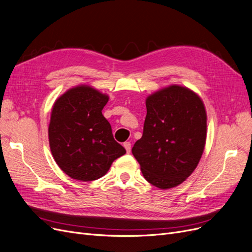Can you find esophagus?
Masks as SVG:
<instances>
[{"label": "esophagus", "mask_w": 252, "mask_h": 252, "mask_svg": "<svg viewBox=\"0 0 252 252\" xmlns=\"http://www.w3.org/2000/svg\"><path fill=\"white\" fill-rule=\"evenodd\" d=\"M123 146L125 147L127 154H129V152H130V150H131V144H130V142H125L123 144Z\"/></svg>", "instance_id": "obj_1"}]
</instances>
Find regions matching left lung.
I'll return each instance as SVG.
<instances>
[{
    "label": "left lung",
    "instance_id": "1",
    "mask_svg": "<svg viewBox=\"0 0 252 252\" xmlns=\"http://www.w3.org/2000/svg\"><path fill=\"white\" fill-rule=\"evenodd\" d=\"M143 135L132 155L147 182L161 189L182 184L203 155L207 114L202 98L192 90L171 85L146 98Z\"/></svg>",
    "mask_w": 252,
    "mask_h": 252
}]
</instances>
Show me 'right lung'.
<instances>
[{"label":"right lung","mask_w":252,"mask_h":252,"mask_svg":"<svg viewBox=\"0 0 252 252\" xmlns=\"http://www.w3.org/2000/svg\"><path fill=\"white\" fill-rule=\"evenodd\" d=\"M108 100L107 94L91 86L79 85L53 104L49 146L56 163L68 177L82 182L97 180L114 159L126 154L102 114Z\"/></svg>","instance_id":"right-lung-1"}]
</instances>
